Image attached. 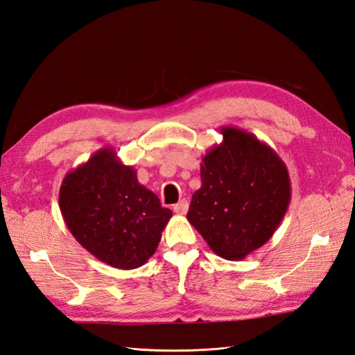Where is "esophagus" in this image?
Listing matches in <instances>:
<instances>
[{"mask_svg":"<svg viewBox=\"0 0 355 355\" xmlns=\"http://www.w3.org/2000/svg\"><path fill=\"white\" fill-rule=\"evenodd\" d=\"M187 210H189V202L186 201V199H181L178 204L174 205V213H177V214H186Z\"/></svg>","mask_w":355,"mask_h":355,"instance_id":"1","label":"esophagus"}]
</instances>
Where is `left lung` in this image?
<instances>
[{
    "mask_svg": "<svg viewBox=\"0 0 355 355\" xmlns=\"http://www.w3.org/2000/svg\"><path fill=\"white\" fill-rule=\"evenodd\" d=\"M223 141L202 157L201 189L187 220L217 255L239 261L279 228L291 201L288 168L255 135L222 127Z\"/></svg>",
    "mask_w": 355,
    "mask_h": 355,
    "instance_id": "left-lung-1",
    "label": "left lung"
}]
</instances>
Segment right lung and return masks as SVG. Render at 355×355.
Instances as JSON below:
<instances>
[{"mask_svg":"<svg viewBox=\"0 0 355 355\" xmlns=\"http://www.w3.org/2000/svg\"><path fill=\"white\" fill-rule=\"evenodd\" d=\"M60 210L80 246L120 270L138 268L154 255L172 216L112 147L96 151L67 172L60 187Z\"/></svg>","mask_w":355,"mask_h":355,"instance_id":"add662e5","label":"right lung"}]
</instances>
